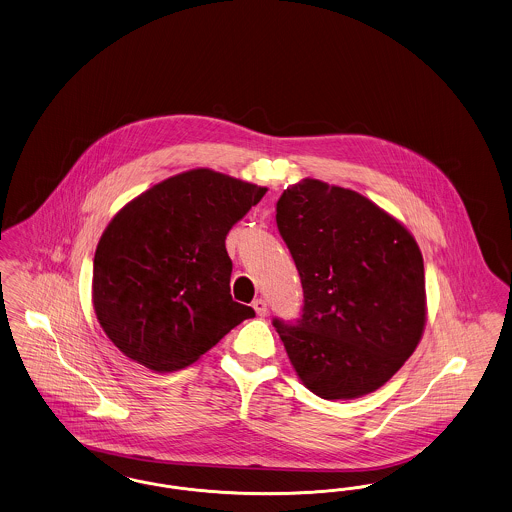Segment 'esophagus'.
I'll list each match as a JSON object with an SVG mask.
<instances>
[{"instance_id":"1","label":"esophagus","mask_w":512,"mask_h":512,"mask_svg":"<svg viewBox=\"0 0 512 512\" xmlns=\"http://www.w3.org/2000/svg\"><path fill=\"white\" fill-rule=\"evenodd\" d=\"M252 308L256 310V313L260 315V317H266L267 315V304L266 300H262V298H256L254 302H252Z\"/></svg>"}]
</instances>
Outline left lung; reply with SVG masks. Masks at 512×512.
<instances>
[{"label":"left lung","instance_id":"1","mask_svg":"<svg viewBox=\"0 0 512 512\" xmlns=\"http://www.w3.org/2000/svg\"><path fill=\"white\" fill-rule=\"evenodd\" d=\"M298 269V321L273 319L296 375L323 400L375 392L415 352L426 321L413 235L356 191L304 179L277 200Z\"/></svg>","mask_w":512,"mask_h":512}]
</instances>
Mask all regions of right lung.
I'll return each mask as SVG.
<instances>
[{
    "label": "right lung",
    "instance_id": "add662e5",
    "mask_svg": "<svg viewBox=\"0 0 512 512\" xmlns=\"http://www.w3.org/2000/svg\"><path fill=\"white\" fill-rule=\"evenodd\" d=\"M266 191L199 168L164 179L112 218L93 258V308L124 356L178 371L254 317L231 298L225 237Z\"/></svg>",
    "mask_w": 512,
    "mask_h": 512
}]
</instances>
